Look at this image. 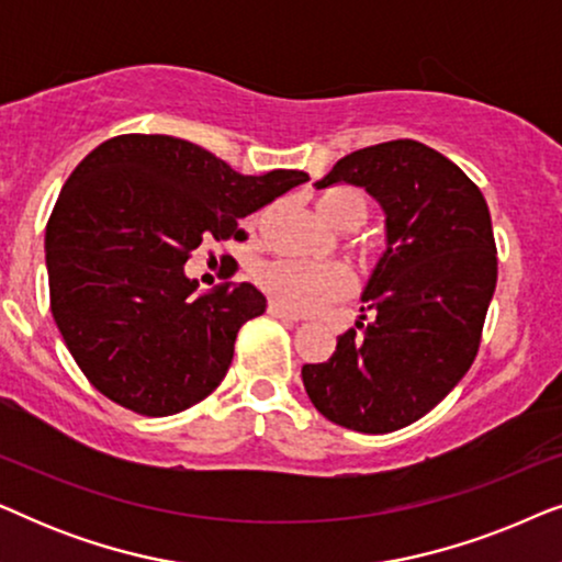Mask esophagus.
Returning a JSON list of instances; mask_svg holds the SVG:
<instances>
[{"instance_id": "esophagus-1", "label": "esophagus", "mask_w": 562, "mask_h": 562, "mask_svg": "<svg viewBox=\"0 0 562 562\" xmlns=\"http://www.w3.org/2000/svg\"><path fill=\"white\" fill-rule=\"evenodd\" d=\"M268 314H271V317H276V319L291 322V325H294V322H299V314L289 312V310H283V306H281V304H276V302L268 304Z\"/></svg>"}]
</instances>
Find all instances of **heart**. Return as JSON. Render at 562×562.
Here are the masks:
<instances>
[{
  "label": "heart",
  "instance_id": "b5f03b06",
  "mask_svg": "<svg viewBox=\"0 0 562 562\" xmlns=\"http://www.w3.org/2000/svg\"><path fill=\"white\" fill-rule=\"evenodd\" d=\"M317 214L329 227L356 229L368 217V202L356 189H327L317 196ZM258 286L283 310L310 314L329 302L350 296L356 289V279L340 263L273 260L258 271Z\"/></svg>",
  "mask_w": 562,
  "mask_h": 562
}]
</instances>
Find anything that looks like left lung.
Here are the masks:
<instances>
[{"label": "left lung", "mask_w": 562, "mask_h": 562, "mask_svg": "<svg viewBox=\"0 0 562 562\" xmlns=\"http://www.w3.org/2000/svg\"><path fill=\"white\" fill-rule=\"evenodd\" d=\"M333 183L363 187L381 204L386 250L356 327L337 337L327 363L302 368L304 389L335 425L394 432L435 409L479 352L496 289L488 204L452 160L417 140L350 153L314 187Z\"/></svg>", "instance_id": "left-lung-1"}]
</instances>
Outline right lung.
I'll return each mask as SVG.
<instances>
[{"instance_id": "1", "label": "right lung", "mask_w": 562, "mask_h": 562, "mask_svg": "<svg viewBox=\"0 0 562 562\" xmlns=\"http://www.w3.org/2000/svg\"><path fill=\"white\" fill-rule=\"evenodd\" d=\"M304 181L289 168L237 173L171 135H117L91 150L45 227L53 319L91 386L145 417L210 396L266 296L252 283L199 294L183 263L204 240H237V220Z\"/></svg>"}]
</instances>
